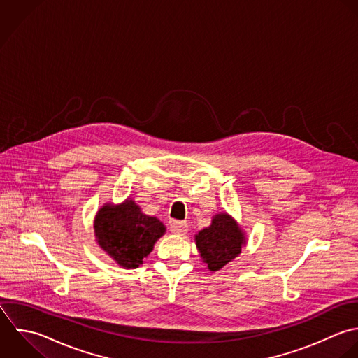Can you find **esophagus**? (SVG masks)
Here are the masks:
<instances>
[{"mask_svg":"<svg viewBox=\"0 0 358 358\" xmlns=\"http://www.w3.org/2000/svg\"><path fill=\"white\" fill-rule=\"evenodd\" d=\"M170 231L174 234H178V236H185L188 231V224L184 222H171Z\"/></svg>","mask_w":358,"mask_h":358,"instance_id":"obj_1","label":"esophagus"}]
</instances>
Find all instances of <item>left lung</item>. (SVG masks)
Here are the masks:
<instances>
[{
	"label": "left lung",
	"mask_w": 358,
	"mask_h": 358,
	"mask_svg": "<svg viewBox=\"0 0 358 358\" xmlns=\"http://www.w3.org/2000/svg\"><path fill=\"white\" fill-rule=\"evenodd\" d=\"M195 243L208 269L216 272L241 254L245 236L230 215L219 213L209 227L195 236Z\"/></svg>",
	"instance_id": "8db88e82"
}]
</instances>
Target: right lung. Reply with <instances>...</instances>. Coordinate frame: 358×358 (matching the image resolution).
Returning a JSON list of instances; mask_svg holds the SVG:
<instances>
[{
	"label": "right lung",
	"mask_w": 358,
	"mask_h": 358,
	"mask_svg": "<svg viewBox=\"0 0 358 358\" xmlns=\"http://www.w3.org/2000/svg\"><path fill=\"white\" fill-rule=\"evenodd\" d=\"M164 231V224L143 215L132 199L117 206L106 203L94 217L97 244L125 269L138 268Z\"/></svg>",
	"instance_id": "obj_1"
}]
</instances>
